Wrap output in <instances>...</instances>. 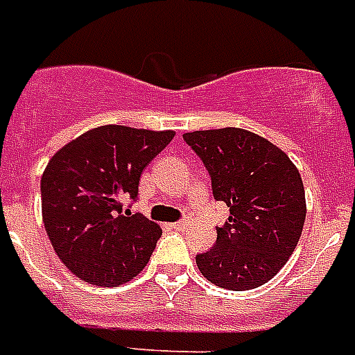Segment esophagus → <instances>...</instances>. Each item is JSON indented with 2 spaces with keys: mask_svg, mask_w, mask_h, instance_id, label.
<instances>
[{
  "mask_svg": "<svg viewBox=\"0 0 355 355\" xmlns=\"http://www.w3.org/2000/svg\"><path fill=\"white\" fill-rule=\"evenodd\" d=\"M171 227H173V228H177V230H182V228H186V221H184V219H182V221L173 223Z\"/></svg>",
  "mask_w": 355,
  "mask_h": 355,
  "instance_id": "obj_1",
  "label": "esophagus"
}]
</instances>
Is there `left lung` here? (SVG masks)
<instances>
[{
  "instance_id": "left-lung-1",
  "label": "left lung",
  "mask_w": 355,
  "mask_h": 355,
  "mask_svg": "<svg viewBox=\"0 0 355 355\" xmlns=\"http://www.w3.org/2000/svg\"><path fill=\"white\" fill-rule=\"evenodd\" d=\"M230 208L216 245L197 254L206 280L245 291L263 286L287 263L306 221L302 177L289 156L259 134L237 127L184 134Z\"/></svg>"
}]
</instances>
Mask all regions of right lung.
<instances>
[{
  "mask_svg": "<svg viewBox=\"0 0 355 355\" xmlns=\"http://www.w3.org/2000/svg\"><path fill=\"white\" fill-rule=\"evenodd\" d=\"M173 136L101 125L51 156L42 175V219L55 252L77 278L114 287L144 270L162 228L123 206L138 197L141 173Z\"/></svg>",
  "mask_w": 355,
  "mask_h": 355,
  "instance_id": "obj_1",
  "label": "right lung"
}]
</instances>
